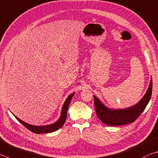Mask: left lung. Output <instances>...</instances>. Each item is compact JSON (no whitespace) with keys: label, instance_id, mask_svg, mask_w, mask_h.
<instances>
[{"label":"left lung","instance_id":"8db88e82","mask_svg":"<svg viewBox=\"0 0 158 158\" xmlns=\"http://www.w3.org/2000/svg\"><path fill=\"white\" fill-rule=\"evenodd\" d=\"M152 87L153 82L151 78L148 88L141 100L133 106L123 109L108 108L96 96H94V108L97 117L108 126H122L133 123L142 114L150 101Z\"/></svg>","mask_w":158,"mask_h":158}]
</instances>
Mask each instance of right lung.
Instances as JSON below:
<instances>
[{
    "label": "right lung",
    "mask_w": 158,
    "mask_h": 158,
    "mask_svg": "<svg viewBox=\"0 0 158 158\" xmlns=\"http://www.w3.org/2000/svg\"><path fill=\"white\" fill-rule=\"evenodd\" d=\"M74 94V93H71L70 95L67 97L66 100H65L64 105H63L62 106L61 115H60L59 119L54 123H53V124H48V125H44V126H34V125L27 124V123L22 121L21 119H20L19 117H17L16 116L14 115H14L19 122H21L23 125L25 126L28 130L33 132L34 133L40 134V133H52V132L59 130V129L61 127H62V126L64 124L65 119H66V117H67L68 108V106H69L71 99H73Z\"/></svg>",
    "instance_id": "right-lung-1"
}]
</instances>
